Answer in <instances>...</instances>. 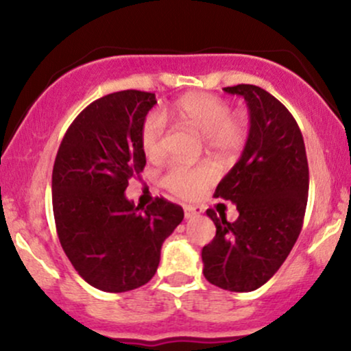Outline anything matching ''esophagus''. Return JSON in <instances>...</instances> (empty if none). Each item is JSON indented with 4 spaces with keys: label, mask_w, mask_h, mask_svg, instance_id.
<instances>
[{
    "label": "esophagus",
    "mask_w": 351,
    "mask_h": 351,
    "mask_svg": "<svg viewBox=\"0 0 351 351\" xmlns=\"http://www.w3.org/2000/svg\"><path fill=\"white\" fill-rule=\"evenodd\" d=\"M201 211H203V209H201L199 206H195V204H186V206H184V217L189 219V217H195V216L201 215Z\"/></svg>",
    "instance_id": "1"
}]
</instances>
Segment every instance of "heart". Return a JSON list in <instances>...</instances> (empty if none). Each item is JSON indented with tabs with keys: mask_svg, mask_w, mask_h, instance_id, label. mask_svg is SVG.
Listing matches in <instances>:
<instances>
[{
	"mask_svg": "<svg viewBox=\"0 0 351 351\" xmlns=\"http://www.w3.org/2000/svg\"><path fill=\"white\" fill-rule=\"evenodd\" d=\"M176 115L204 136V143L221 156L234 155L247 140V122L232 115L231 104L211 94H191L175 104ZM167 119L162 112L152 110L143 119L140 128V145L148 160L163 156ZM216 168L211 163L195 167L173 163L163 176V184L173 195L191 199L215 183Z\"/></svg>",
	"mask_w": 351,
	"mask_h": 351,
	"instance_id": "heart-1",
	"label": "heart"
}]
</instances>
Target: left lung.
<instances>
[{"label":"left lung","instance_id":"8db88e82","mask_svg":"<svg viewBox=\"0 0 351 351\" xmlns=\"http://www.w3.org/2000/svg\"><path fill=\"white\" fill-rule=\"evenodd\" d=\"M224 92L244 97L249 135L239 162L215 196L236 204L237 219L206 215L216 236L201 251L203 274L216 287L251 292L279 271L302 231L308 196V163L302 132L291 112L264 88L239 84Z\"/></svg>","mask_w":351,"mask_h":351}]
</instances>
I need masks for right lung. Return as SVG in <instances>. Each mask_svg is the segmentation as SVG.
Listing matches in <instances>:
<instances>
[{
	"mask_svg": "<svg viewBox=\"0 0 351 351\" xmlns=\"http://www.w3.org/2000/svg\"><path fill=\"white\" fill-rule=\"evenodd\" d=\"M155 94L120 90L92 102L67 128L52 168L56 229L71 264L92 287L127 292L155 276L163 241L183 208L156 198L128 201V181L143 171L140 128Z\"/></svg>",
	"mask_w": 351,
	"mask_h": 351,
	"instance_id": "1",
	"label": "right lung"
}]
</instances>
